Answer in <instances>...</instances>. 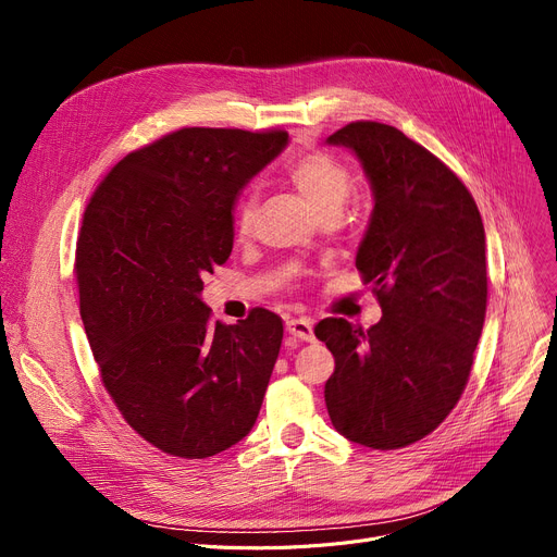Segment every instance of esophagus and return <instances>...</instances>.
I'll use <instances>...</instances> for the list:
<instances>
[{
	"mask_svg": "<svg viewBox=\"0 0 557 557\" xmlns=\"http://www.w3.org/2000/svg\"><path fill=\"white\" fill-rule=\"evenodd\" d=\"M286 332L300 341H313V323L309 318H290L286 323Z\"/></svg>",
	"mask_w": 557,
	"mask_h": 557,
	"instance_id": "34e87169",
	"label": "esophagus"
}]
</instances>
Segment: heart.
Listing matches in <instances>:
<instances>
[{
	"mask_svg": "<svg viewBox=\"0 0 557 557\" xmlns=\"http://www.w3.org/2000/svg\"><path fill=\"white\" fill-rule=\"evenodd\" d=\"M286 178L296 187L300 198L315 219L325 214H338L343 205L352 191V175L327 153H307L290 160L286 166ZM257 200L255 196H244L234 225H237L239 237H246L255 221Z\"/></svg>",
	"mask_w": 557,
	"mask_h": 557,
	"instance_id": "obj_1",
	"label": "heart"
}]
</instances>
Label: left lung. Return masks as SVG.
<instances>
[{
  "label": "left lung",
  "instance_id": "obj_1",
  "mask_svg": "<svg viewBox=\"0 0 557 557\" xmlns=\"http://www.w3.org/2000/svg\"><path fill=\"white\" fill-rule=\"evenodd\" d=\"M327 144L352 151L370 183L357 269L382 305L366 332L345 318L315 325L336 359L327 411L347 441L399 449L441 424L470 379L487 305L485 230L456 173L401 131L355 122Z\"/></svg>",
  "mask_w": 557,
  "mask_h": 557
}]
</instances>
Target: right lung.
Returning <instances> with one entry per match:
<instances>
[{"mask_svg":"<svg viewBox=\"0 0 557 557\" xmlns=\"http://www.w3.org/2000/svg\"><path fill=\"white\" fill-rule=\"evenodd\" d=\"M286 144L284 131H175L116 162L85 208V334L124 420L164 454H221L259 416L282 320L255 309L237 325L212 323L200 294L232 252L234 202Z\"/></svg>","mask_w":557,"mask_h":557,"instance_id":"1","label":"right lung"}]
</instances>
